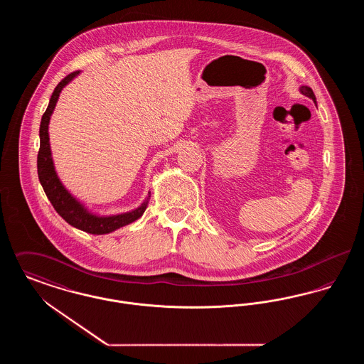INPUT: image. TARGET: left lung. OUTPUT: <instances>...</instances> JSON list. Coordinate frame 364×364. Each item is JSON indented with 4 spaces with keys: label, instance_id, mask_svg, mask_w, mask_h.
<instances>
[{
    "label": "left lung",
    "instance_id": "8db88e82",
    "mask_svg": "<svg viewBox=\"0 0 364 364\" xmlns=\"http://www.w3.org/2000/svg\"><path fill=\"white\" fill-rule=\"evenodd\" d=\"M299 91H300V92H301L303 95H306V97L311 98L312 101H314V104L316 105V98H315V94H314V91H312L310 87L300 86V88H299Z\"/></svg>",
    "mask_w": 364,
    "mask_h": 364
}]
</instances>
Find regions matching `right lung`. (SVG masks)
Masks as SVG:
<instances>
[{
	"instance_id": "1",
	"label": "right lung",
	"mask_w": 364,
	"mask_h": 364,
	"mask_svg": "<svg viewBox=\"0 0 364 364\" xmlns=\"http://www.w3.org/2000/svg\"><path fill=\"white\" fill-rule=\"evenodd\" d=\"M79 73L80 70L70 73L57 85L53 91L49 106L42 116L41 127H39L41 146L38 153V177L53 208L70 225L91 235H106V233L114 232L116 229H120L122 226L129 225L139 220L143 215L144 210L147 208L151 192L149 191L143 203L131 211L112 214V215H100L90 211L86 205L82 203L76 196H73L61 183L53 162L52 149H50V140H49L50 139L49 138V122L63 88L70 85Z\"/></svg>"
}]
</instances>
